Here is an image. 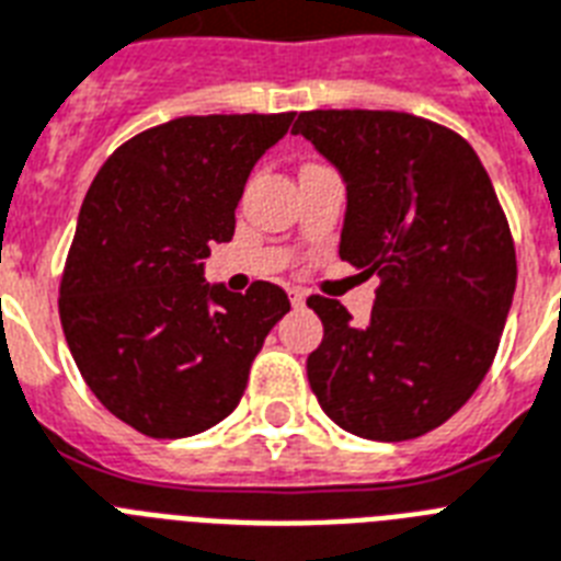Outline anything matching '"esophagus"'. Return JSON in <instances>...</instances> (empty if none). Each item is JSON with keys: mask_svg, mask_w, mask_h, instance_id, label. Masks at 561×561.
Segmentation results:
<instances>
[{"mask_svg": "<svg viewBox=\"0 0 561 561\" xmlns=\"http://www.w3.org/2000/svg\"><path fill=\"white\" fill-rule=\"evenodd\" d=\"M289 301H293V307H304V301H307V289L293 286V289H289Z\"/></svg>", "mask_w": 561, "mask_h": 561, "instance_id": "34e87169", "label": "esophagus"}]
</instances>
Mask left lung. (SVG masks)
Segmentation results:
<instances>
[{
    "label": "left lung",
    "instance_id": "left-lung-1",
    "mask_svg": "<svg viewBox=\"0 0 561 561\" xmlns=\"http://www.w3.org/2000/svg\"><path fill=\"white\" fill-rule=\"evenodd\" d=\"M347 185L339 254L379 275L370 321L309 295L324 339L307 358L318 405L365 440H414L449 420L490 370L515 293V245L466 138L391 110L301 112Z\"/></svg>",
    "mask_w": 561,
    "mask_h": 561
}]
</instances>
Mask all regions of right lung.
Returning a JSON list of instances; mask_svg holds the SVG:
<instances>
[{
	"instance_id": "1",
	"label": "right lung",
	"mask_w": 561,
	"mask_h": 561,
	"mask_svg": "<svg viewBox=\"0 0 561 561\" xmlns=\"http://www.w3.org/2000/svg\"><path fill=\"white\" fill-rule=\"evenodd\" d=\"M293 124L185 115L121 145L98 170L60 280V324L106 411L156 440L199 434L237 408L280 286L205 284L210 243L234 237L245 179Z\"/></svg>"
}]
</instances>
